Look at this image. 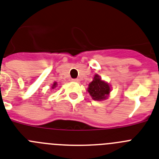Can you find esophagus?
<instances>
[{
    "label": "esophagus",
    "instance_id": "34e87169",
    "mask_svg": "<svg viewBox=\"0 0 159 159\" xmlns=\"http://www.w3.org/2000/svg\"><path fill=\"white\" fill-rule=\"evenodd\" d=\"M73 81H75V82H79L80 80L78 79V78H75V79H73Z\"/></svg>",
    "mask_w": 159,
    "mask_h": 159
}]
</instances>
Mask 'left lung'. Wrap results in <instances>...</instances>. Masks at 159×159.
<instances>
[{
	"label": "left lung",
	"mask_w": 159,
	"mask_h": 159,
	"mask_svg": "<svg viewBox=\"0 0 159 159\" xmlns=\"http://www.w3.org/2000/svg\"><path fill=\"white\" fill-rule=\"evenodd\" d=\"M88 92L93 100L101 101L107 98L110 92V88L108 84L103 81L100 77L96 74L93 81L89 83Z\"/></svg>",
	"instance_id": "1"
}]
</instances>
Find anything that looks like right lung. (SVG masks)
Returning <instances> with one entry per match:
<instances>
[{"instance_id": "1", "label": "right lung", "mask_w": 159, "mask_h": 159, "mask_svg": "<svg viewBox=\"0 0 159 159\" xmlns=\"http://www.w3.org/2000/svg\"><path fill=\"white\" fill-rule=\"evenodd\" d=\"M56 85H57V83H56V82H54V83H53V86H52V88H55V87H56Z\"/></svg>"}]
</instances>
